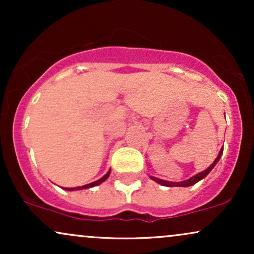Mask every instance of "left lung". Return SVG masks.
Wrapping results in <instances>:
<instances>
[{"instance_id":"1","label":"left lung","mask_w":254,"mask_h":254,"mask_svg":"<svg viewBox=\"0 0 254 254\" xmlns=\"http://www.w3.org/2000/svg\"><path fill=\"white\" fill-rule=\"evenodd\" d=\"M222 153H223V148H222V149L220 150V153H218V155H217V157H216V160H215V161L212 162V164H211L210 166H209V167L206 168L205 171L200 172V173L196 174V176H194V177H192V178H190V179H188V180H184V182H182V183H174V182L172 183V182H166V180L157 179V178H154V177H151V179H153V180H155V182H156V183H159L160 185H162V186H170V188H173V186H183V188H186V186H191V185H194V184L199 182V180H202L204 177H206V176H208L209 173H210V171L212 170V168L215 167V165L217 164V162H218V160H220V157H221V155H222Z\"/></svg>"}]
</instances>
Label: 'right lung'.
Instances as JSON below:
<instances>
[{"label": "right lung", "instance_id": "right-lung-1", "mask_svg": "<svg viewBox=\"0 0 254 254\" xmlns=\"http://www.w3.org/2000/svg\"><path fill=\"white\" fill-rule=\"evenodd\" d=\"M109 176H110V171L107 172V173L105 174V176H104L103 178H101V179L97 180V182H94V183H90V184H87V185L80 186V188H74V189H65V190L72 191V190H83V189H89V188H93V186H97V185H99V184H101V183H103V182H105V180H106L107 178H109Z\"/></svg>", "mask_w": 254, "mask_h": 254}]
</instances>
